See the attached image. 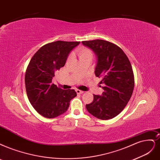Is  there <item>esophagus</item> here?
Returning <instances> with one entry per match:
<instances>
[{"label":"esophagus","mask_w":160,"mask_h":160,"mask_svg":"<svg viewBox=\"0 0 160 160\" xmlns=\"http://www.w3.org/2000/svg\"><path fill=\"white\" fill-rule=\"evenodd\" d=\"M76 93L78 94H80V93H84V91H82V90H76Z\"/></svg>","instance_id":"34e87169"}]
</instances>
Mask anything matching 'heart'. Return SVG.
<instances>
[{
  "instance_id": "heart-1",
  "label": "heart",
  "mask_w": 160,
  "mask_h": 160,
  "mask_svg": "<svg viewBox=\"0 0 160 160\" xmlns=\"http://www.w3.org/2000/svg\"><path fill=\"white\" fill-rule=\"evenodd\" d=\"M77 54H78L80 61L88 58H92V51L89 49L86 48V47H80L77 51Z\"/></svg>"
}]
</instances>
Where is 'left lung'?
<instances>
[{
  "label": "left lung",
  "instance_id": "left-lung-1",
  "mask_svg": "<svg viewBox=\"0 0 160 160\" xmlns=\"http://www.w3.org/2000/svg\"><path fill=\"white\" fill-rule=\"evenodd\" d=\"M97 56L95 74L102 79V96L93 95L86 105L90 114L102 120L113 119L125 108L131 98L134 77L131 64L117 45L102 39L82 41Z\"/></svg>",
  "mask_w": 160,
  "mask_h": 160
}]
</instances>
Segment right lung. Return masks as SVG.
I'll use <instances>...</instances> for the list:
<instances>
[{
	"mask_svg": "<svg viewBox=\"0 0 160 160\" xmlns=\"http://www.w3.org/2000/svg\"><path fill=\"white\" fill-rule=\"evenodd\" d=\"M80 41H57L47 43L35 53L27 67L25 85L29 101L38 113L52 119L66 112L74 90H62L52 83L55 73L64 66L70 51Z\"/></svg>",
	"mask_w": 160,
	"mask_h": 160,
	"instance_id": "add662e5",
	"label": "right lung"
}]
</instances>
